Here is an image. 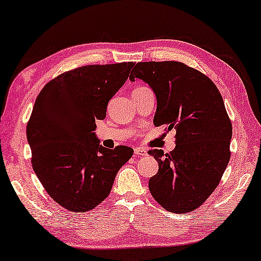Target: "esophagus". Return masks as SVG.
I'll list each match as a JSON object with an SVG mask.
<instances>
[{
  "instance_id": "34e87169",
  "label": "esophagus",
  "mask_w": 261,
  "mask_h": 261,
  "mask_svg": "<svg viewBox=\"0 0 261 261\" xmlns=\"http://www.w3.org/2000/svg\"><path fill=\"white\" fill-rule=\"evenodd\" d=\"M134 153L136 156H147V150L143 149V148H135L134 149Z\"/></svg>"
}]
</instances>
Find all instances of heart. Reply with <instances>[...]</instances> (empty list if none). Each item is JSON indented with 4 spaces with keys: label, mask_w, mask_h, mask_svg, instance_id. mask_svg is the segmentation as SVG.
I'll return each mask as SVG.
<instances>
[{
    "label": "heart",
    "mask_w": 261,
    "mask_h": 261,
    "mask_svg": "<svg viewBox=\"0 0 261 261\" xmlns=\"http://www.w3.org/2000/svg\"><path fill=\"white\" fill-rule=\"evenodd\" d=\"M138 88H141V87H136V88H135V89H138Z\"/></svg>",
    "instance_id": "heart-1"
}]
</instances>
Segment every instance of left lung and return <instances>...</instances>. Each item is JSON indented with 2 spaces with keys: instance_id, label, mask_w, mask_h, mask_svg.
<instances>
[{
  "instance_id": "left-lung-1",
  "label": "left lung",
  "mask_w": 261,
  "mask_h": 261,
  "mask_svg": "<svg viewBox=\"0 0 261 261\" xmlns=\"http://www.w3.org/2000/svg\"><path fill=\"white\" fill-rule=\"evenodd\" d=\"M135 77L156 94L154 126L176 130L173 151H148L159 165L150 193L167 211H194L217 188L230 159L232 128L222 96L210 77L180 62H140L129 79Z\"/></svg>"
}]
</instances>
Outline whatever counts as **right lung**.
<instances>
[{
	"label": "right lung",
	"instance_id": "add662e5",
	"mask_svg": "<svg viewBox=\"0 0 261 261\" xmlns=\"http://www.w3.org/2000/svg\"><path fill=\"white\" fill-rule=\"evenodd\" d=\"M133 66L77 67L49 81L36 97L26 128L32 166L50 197L68 211L87 212L102 203L133 156L126 145L102 147L94 132Z\"/></svg>",
	"mask_w": 261,
	"mask_h": 261
}]
</instances>
